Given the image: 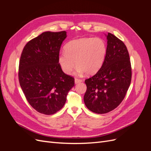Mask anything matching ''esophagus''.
Masks as SVG:
<instances>
[{
	"mask_svg": "<svg viewBox=\"0 0 151 151\" xmlns=\"http://www.w3.org/2000/svg\"><path fill=\"white\" fill-rule=\"evenodd\" d=\"M82 81H83V80L81 79H78V78H76V79H75V83H76V84L80 83H81Z\"/></svg>",
	"mask_w": 151,
	"mask_h": 151,
	"instance_id": "obj_1",
	"label": "esophagus"
}]
</instances>
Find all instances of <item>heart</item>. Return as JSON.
Here are the masks:
<instances>
[{"label": "heart", "mask_w": 151, "mask_h": 151, "mask_svg": "<svg viewBox=\"0 0 151 151\" xmlns=\"http://www.w3.org/2000/svg\"><path fill=\"white\" fill-rule=\"evenodd\" d=\"M107 53L104 40L99 37L72 40L58 57L59 65L66 74H70L76 65L79 73L92 75L102 67Z\"/></svg>", "instance_id": "b5f03b06"}]
</instances>
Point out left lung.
I'll list each match as a JSON object with an SVG mask.
<instances>
[{
	"mask_svg": "<svg viewBox=\"0 0 151 151\" xmlns=\"http://www.w3.org/2000/svg\"><path fill=\"white\" fill-rule=\"evenodd\" d=\"M107 40V53L102 67L85 80L84 103L90 111L98 114L108 113L119 106L132 79L131 63L125 45L110 33Z\"/></svg>",
	"mask_w": 151,
	"mask_h": 151,
	"instance_id": "8db88e82",
	"label": "left lung"
}]
</instances>
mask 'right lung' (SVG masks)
I'll return each mask as SVG.
<instances>
[{
    "label": "right lung",
    "instance_id": "1",
    "mask_svg": "<svg viewBox=\"0 0 151 151\" xmlns=\"http://www.w3.org/2000/svg\"><path fill=\"white\" fill-rule=\"evenodd\" d=\"M66 31H46L26 44L19 64V84L25 97L35 110L53 115L65 104L74 86V78L65 74L58 57Z\"/></svg>",
    "mask_w": 151,
    "mask_h": 151
}]
</instances>
